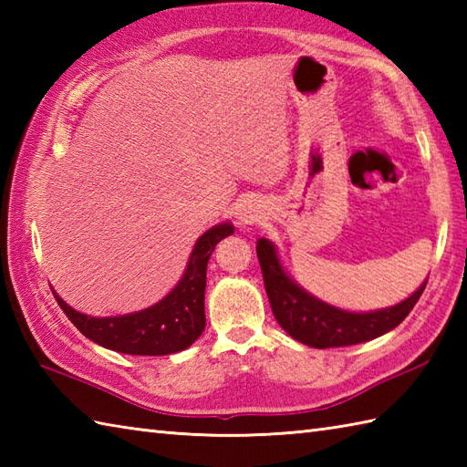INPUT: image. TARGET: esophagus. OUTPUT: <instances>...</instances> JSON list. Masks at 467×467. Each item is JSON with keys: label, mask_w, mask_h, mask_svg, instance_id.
<instances>
[{"label": "esophagus", "mask_w": 467, "mask_h": 467, "mask_svg": "<svg viewBox=\"0 0 467 467\" xmlns=\"http://www.w3.org/2000/svg\"><path fill=\"white\" fill-rule=\"evenodd\" d=\"M236 224L239 226H249L254 223H261V218L265 216V208L259 201L254 198H244V201L236 206Z\"/></svg>", "instance_id": "1"}]
</instances>
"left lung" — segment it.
<instances>
[{
  "mask_svg": "<svg viewBox=\"0 0 467 467\" xmlns=\"http://www.w3.org/2000/svg\"><path fill=\"white\" fill-rule=\"evenodd\" d=\"M256 256L275 319L295 341L315 349L357 345L389 333L410 315L428 283L423 281L418 291L398 305L357 313L325 303L295 283L269 239L256 241Z\"/></svg>",
  "mask_w": 467,
  "mask_h": 467,
  "instance_id": "left-lung-1",
  "label": "left lung"
}]
</instances>
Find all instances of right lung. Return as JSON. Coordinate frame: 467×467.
Returning <instances> with one entry per match:
<instances>
[{
	"label": "right lung",
	"mask_w": 467,
	"mask_h": 467,
	"mask_svg": "<svg viewBox=\"0 0 467 467\" xmlns=\"http://www.w3.org/2000/svg\"><path fill=\"white\" fill-rule=\"evenodd\" d=\"M233 233L234 226L226 221L214 224L202 236H198L182 279L164 299L142 311L92 317L76 311L54 289L52 293L67 319L78 327V331L106 349L152 357L184 351L202 335L206 325L204 289L208 259H211L214 246Z\"/></svg>",
	"instance_id": "1"
}]
</instances>
